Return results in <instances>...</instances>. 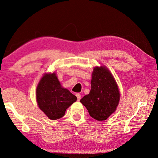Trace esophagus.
I'll return each mask as SVG.
<instances>
[{
    "instance_id": "obj_1",
    "label": "esophagus",
    "mask_w": 158,
    "mask_h": 158,
    "mask_svg": "<svg viewBox=\"0 0 158 158\" xmlns=\"http://www.w3.org/2000/svg\"><path fill=\"white\" fill-rule=\"evenodd\" d=\"M76 96H77V100L79 101L80 100H81V95H80L79 93H77Z\"/></svg>"
}]
</instances>
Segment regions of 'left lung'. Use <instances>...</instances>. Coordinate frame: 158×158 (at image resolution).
Returning <instances> with one entry per match:
<instances>
[{"label":"left lung","mask_w":158,"mask_h":158,"mask_svg":"<svg viewBox=\"0 0 158 158\" xmlns=\"http://www.w3.org/2000/svg\"><path fill=\"white\" fill-rule=\"evenodd\" d=\"M91 89L81 99L89 115L97 121H105L116 110L120 100L117 84L107 69L96 67L93 69Z\"/></svg>","instance_id":"8db88e82"}]
</instances>
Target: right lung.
Instances as JSON below:
<instances>
[{
    "label": "right lung",
    "mask_w": 158,
    "mask_h": 158,
    "mask_svg": "<svg viewBox=\"0 0 158 158\" xmlns=\"http://www.w3.org/2000/svg\"><path fill=\"white\" fill-rule=\"evenodd\" d=\"M36 98L40 109L52 120L62 118L77 100L75 95L61 87L55 73L43 76L37 87Z\"/></svg>",
    "instance_id": "add662e5"
}]
</instances>
